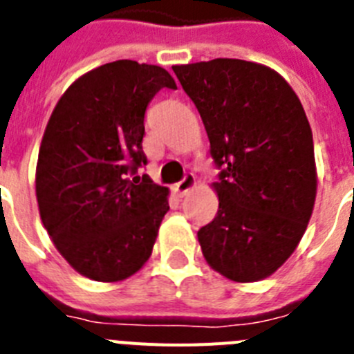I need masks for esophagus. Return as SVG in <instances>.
Masks as SVG:
<instances>
[{"instance_id": "1", "label": "esophagus", "mask_w": 354, "mask_h": 354, "mask_svg": "<svg viewBox=\"0 0 354 354\" xmlns=\"http://www.w3.org/2000/svg\"><path fill=\"white\" fill-rule=\"evenodd\" d=\"M196 184V177L193 174H186L184 175V179L180 180L177 186H175V192H177V195L179 196H184L187 192H192L193 187H195Z\"/></svg>"}]
</instances>
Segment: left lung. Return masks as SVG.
Returning a JSON list of instances; mask_svg holds the SVG:
<instances>
[{"instance_id": "left-lung-1", "label": "left lung", "mask_w": 354, "mask_h": 354, "mask_svg": "<svg viewBox=\"0 0 354 354\" xmlns=\"http://www.w3.org/2000/svg\"><path fill=\"white\" fill-rule=\"evenodd\" d=\"M198 109L220 180V207L198 230L212 270L234 282L271 277L299 245L317 193L314 140L277 71L236 58L174 65Z\"/></svg>"}]
</instances>
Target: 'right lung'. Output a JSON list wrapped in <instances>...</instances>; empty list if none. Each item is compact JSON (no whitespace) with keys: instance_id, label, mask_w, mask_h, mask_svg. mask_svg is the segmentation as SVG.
<instances>
[{"instance_id":"1","label":"right lung","mask_w":354,"mask_h":354,"mask_svg":"<svg viewBox=\"0 0 354 354\" xmlns=\"http://www.w3.org/2000/svg\"><path fill=\"white\" fill-rule=\"evenodd\" d=\"M177 88L158 65L117 60L65 90L44 131L35 174L40 220L80 274L120 282L149 261L168 212V187L149 175L142 142L145 109Z\"/></svg>"}]
</instances>
